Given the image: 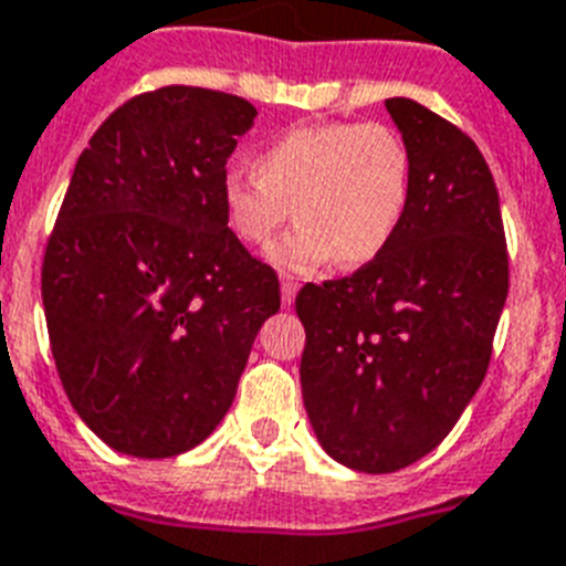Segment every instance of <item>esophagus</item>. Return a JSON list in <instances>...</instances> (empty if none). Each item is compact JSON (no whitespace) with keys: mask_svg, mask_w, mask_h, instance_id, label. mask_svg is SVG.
<instances>
[{"mask_svg":"<svg viewBox=\"0 0 566 566\" xmlns=\"http://www.w3.org/2000/svg\"><path fill=\"white\" fill-rule=\"evenodd\" d=\"M298 293V282L293 276H282V304L284 307H290L293 304V298H296Z\"/></svg>","mask_w":566,"mask_h":566,"instance_id":"1","label":"esophagus"}]
</instances>
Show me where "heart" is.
Listing matches in <instances>:
<instances>
[{"label": "heart", "mask_w": 566, "mask_h": 566, "mask_svg": "<svg viewBox=\"0 0 566 566\" xmlns=\"http://www.w3.org/2000/svg\"><path fill=\"white\" fill-rule=\"evenodd\" d=\"M410 147L381 122L287 127L255 154L253 174L222 181L228 224L250 248H270L284 224L298 230L276 250L284 268L336 259L361 268L387 250L407 213Z\"/></svg>", "instance_id": "obj_1"}]
</instances>
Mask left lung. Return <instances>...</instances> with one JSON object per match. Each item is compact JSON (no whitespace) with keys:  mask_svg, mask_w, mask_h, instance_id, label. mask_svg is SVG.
<instances>
[{"mask_svg":"<svg viewBox=\"0 0 566 566\" xmlns=\"http://www.w3.org/2000/svg\"><path fill=\"white\" fill-rule=\"evenodd\" d=\"M385 107L412 161L401 228L356 273L296 296L304 407L324 450L358 473H396L444 441L488 376L510 290L475 142L419 102Z\"/></svg>","mask_w":566,"mask_h":566,"instance_id":"1","label":"left lung"}]
</instances>
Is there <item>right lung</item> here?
Listing matches in <instances>:
<instances>
[{
    "label": "right lung",
    "mask_w": 566,
    "mask_h": 566,
    "mask_svg": "<svg viewBox=\"0 0 566 566\" xmlns=\"http://www.w3.org/2000/svg\"><path fill=\"white\" fill-rule=\"evenodd\" d=\"M253 119L242 96L167 85L116 107L73 167L42 262L48 338L73 410L119 453L208 439L282 304L222 201Z\"/></svg>",
    "instance_id": "1"
}]
</instances>
